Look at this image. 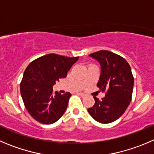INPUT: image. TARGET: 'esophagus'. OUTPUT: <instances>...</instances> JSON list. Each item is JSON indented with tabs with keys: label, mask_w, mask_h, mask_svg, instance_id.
Instances as JSON below:
<instances>
[{
	"label": "esophagus",
	"mask_w": 154,
	"mask_h": 154,
	"mask_svg": "<svg viewBox=\"0 0 154 154\" xmlns=\"http://www.w3.org/2000/svg\"><path fill=\"white\" fill-rule=\"evenodd\" d=\"M79 95H80V97H86V95L84 94V93H79Z\"/></svg>",
	"instance_id": "obj_1"
}]
</instances>
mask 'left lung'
I'll list each match as a JSON object with an SVG mask.
<instances>
[{
	"label": "left lung",
	"mask_w": 154,
	"mask_h": 154,
	"mask_svg": "<svg viewBox=\"0 0 154 154\" xmlns=\"http://www.w3.org/2000/svg\"><path fill=\"white\" fill-rule=\"evenodd\" d=\"M89 56L100 63L101 73L97 87L102 91L106 90L107 93L101 101L93 97L95 104L88 112L98 122L111 123L122 116L131 100V69L125 58L111 51L101 50Z\"/></svg>",
	"instance_id": "1"
}]
</instances>
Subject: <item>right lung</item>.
Instances as JSON below:
<instances>
[{
    "mask_svg": "<svg viewBox=\"0 0 154 154\" xmlns=\"http://www.w3.org/2000/svg\"><path fill=\"white\" fill-rule=\"evenodd\" d=\"M79 57H69L48 54L32 61L24 71L20 93L26 109L31 116L45 125L57 122L66 111L70 93L53 94V86L65 78Z\"/></svg>",
    "mask_w": 154,
    "mask_h": 154,
    "instance_id": "1",
    "label": "right lung"
}]
</instances>
